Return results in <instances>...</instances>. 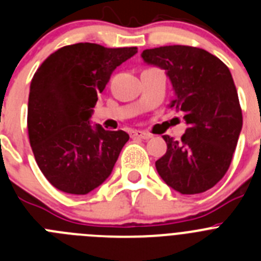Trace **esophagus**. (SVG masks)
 I'll use <instances>...</instances> for the list:
<instances>
[{
  "label": "esophagus",
  "instance_id": "esophagus-1",
  "mask_svg": "<svg viewBox=\"0 0 261 261\" xmlns=\"http://www.w3.org/2000/svg\"><path fill=\"white\" fill-rule=\"evenodd\" d=\"M130 137H132V138H142V140H149V138H151L153 136H151L150 133L144 132V130H132V132H130Z\"/></svg>",
  "mask_w": 261,
  "mask_h": 261
}]
</instances>
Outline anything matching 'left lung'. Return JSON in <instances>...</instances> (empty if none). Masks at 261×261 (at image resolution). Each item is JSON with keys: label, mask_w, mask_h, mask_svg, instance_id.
I'll return each mask as SVG.
<instances>
[{"label": "left lung", "mask_w": 261, "mask_h": 261, "mask_svg": "<svg viewBox=\"0 0 261 261\" xmlns=\"http://www.w3.org/2000/svg\"><path fill=\"white\" fill-rule=\"evenodd\" d=\"M142 59L167 70L175 90L170 108L180 111L188 125L180 142L163 136L167 151L155 162L156 171L181 195L211 190L229 170L243 125L229 68L190 45L145 49Z\"/></svg>", "instance_id": "obj_1"}]
</instances>
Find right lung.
<instances>
[{"label":"right lung","instance_id":"add662e5","mask_svg":"<svg viewBox=\"0 0 261 261\" xmlns=\"http://www.w3.org/2000/svg\"><path fill=\"white\" fill-rule=\"evenodd\" d=\"M136 53V47L65 45L32 77L27 108L30 145L40 171L59 191L86 195L110 176L129 136L99 124L91 128L89 119L112 71Z\"/></svg>","mask_w":261,"mask_h":261}]
</instances>
